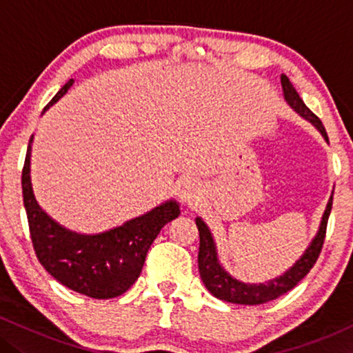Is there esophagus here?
Wrapping results in <instances>:
<instances>
[{"instance_id": "obj_1", "label": "esophagus", "mask_w": 353, "mask_h": 353, "mask_svg": "<svg viewBox=\"0 0 353 353\" xmlns=\"http://www.w3.org/2000/svg\"><path fill=\"white\" fill-rule=\"evenodd\" d=\"M197 196H199V189H197L196 182H192V181L182 182V185L179 188V199L182 202L192 204V202L197 199Z\"/></svg>"}]
</instances>
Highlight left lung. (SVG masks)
<instances>
[{
	"instance_id": "obj_1",
	"label": "left lung",
	"mask_w": 353,
	"mask_h": 353,
	"mask_svg": "<svg viewBox=\"0 0 353 353\" xmlns=\"http://www.w3.org/2000/svg\"><path fill=\"white\" fill-rule=\"evenodd\" d=\"M282 88H283V96H285L287 103L292 106L299 114L309 119L315 128L322 132V136L325 137V141H329V136H327L325 128H323L322 121L319 119L314 112L310 111L309 108L305 106L299 92L295 91L289 78L285 74L281 76ZM334 196V194H332ZM330 196L329 204H327L325 212H323L322 222H320V229L315 236L309 249L305 250V254L295 262L294 267H290L285 274L281 275V277L274 279V281H269L265 283H244L239 282L236 279H232L230 275L222 269L221 264L217 262V252L216 245H214L212 236H210L208 225L201 221L199 217L196 219V225L199 229V257H197V262H199V272L201 279L204 282V285L208 287V290L214 297L221 299V301L232 302V303H242V305H259V303H267L274 299L281 297V295L287 294L289 290H292L299 282L305 277L307 274L310 272L312 267L317 262L320 252H322L323 241H325V232H327V222H329V216L332 210V201L334 197Z\"/></svg>"
}]
</instances>
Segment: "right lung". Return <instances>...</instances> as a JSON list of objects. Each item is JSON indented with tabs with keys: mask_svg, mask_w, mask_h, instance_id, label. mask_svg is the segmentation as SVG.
Wrapping results in <instances>:
<instances>
[{
	"mask_svg": "<svg viewBox=\"0 0 353 353\" xmlns=\"http://www.w3.org/2000/svg\"><path fill=\"white\" fill-rule=\"evenodd\" d=\"M74 83L70 79L44 111L54 104ZM33 136L24 159L21 188L30 236L39 264L59 283L92 299L123 295L139 277L149 247L168 222L181 214L176 201H169L144 216L125 222L98 236H81L61 228L34 199L30 179Z\"/></svg>",
	"mask_w": 353,
	"mask_h": 353,
	"instance_id": "right-lung-1",
	"label": "right lung"
}]
</instances>
